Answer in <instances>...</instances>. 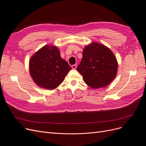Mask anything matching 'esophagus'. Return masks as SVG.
<instances>
[{"instance_id": "esophagus-1", "label": "esophagus", "mask_w": 146, "mask_h": 146, "mask_svg": "<svg viewBox=\"0 0 146 146\" xmlns=\"http://www.w3.org/2000/svg\"><path fill=\"white\" fill-rule=\"evenodd\" d=\"M76 68H77V65H76V64H75V65H73L72 66V68L73 69H76Z\"/></svg>"}]
</instances>
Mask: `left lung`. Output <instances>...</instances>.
<instances>
[{
    "mask_svg": "<svg viewBox=\"0 0 146 146\" xmlns=\"http://www.w3.org/2000/svg\"><path fill=\"white\" fill-rule=\"evenodd\" d=\"M117 62L113 52L106 46L93 42L84 47L77 71L83 80L93 88L108 86L115 78Z\"/></svg>",
    "mask_w": 146,
    "mask_h": 146,
    "instance_id": "1",
    "label": "left lung"
}]
</instances>
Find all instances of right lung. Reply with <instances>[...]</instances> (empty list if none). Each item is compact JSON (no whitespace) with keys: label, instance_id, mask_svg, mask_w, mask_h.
<instances>
[{"label":"right lung","instance_id":"add662e5","mask_svg":"<svg viewBox=\"0 0 146 146\" xmlns=\"http://www.w3.org/2000/svg\"><path fill=\"white\" fill-rule=\"evenodd\" d=\"M71 67L60 57L56 46L46 45L31 57L29 71L34 82L40 87L53 90L64 81Z\"/></svg>","mask_w":146,"mask_h":146}]
</instances>
